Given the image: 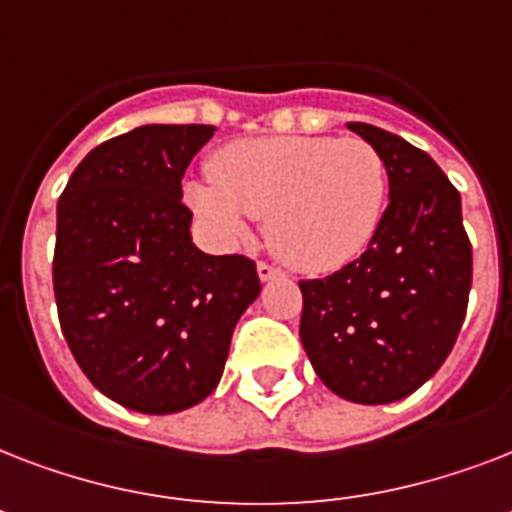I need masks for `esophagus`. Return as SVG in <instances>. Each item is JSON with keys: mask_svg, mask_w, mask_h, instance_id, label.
Instances as JSON below:
<instances>
[{"mask_svg": "<svg viewBox=\"0 0 512 512\" xmlns=\"http://www.w3.org/2000/svg\"><path fill=\"white\" fill-rule=\"evenodd\" d=\"M279 268H273V265L268 263H257V276H260V281H271L279 276Z\"/></svg>", "mask_w": 512, "mask_h": 512, "instance_id": "obj_1", "label": "esophagus"}]
</instances>
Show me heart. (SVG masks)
Instances as JSON below:
<instances>
[{"mask_svg":"<svg viewBox=\"0 0 512 512\" xmlns=\"http://www.w3.org/2000/svg\"><path fill=\"white\" fill-rule=\"evenodd\" d=\"M185 201L223 241L265 217L268 247L303 273H332L372 241L388 201V164L364 138L279 135L233 140Z\"/></svg>","mask_w":512,"mask_h":512,"instance_id":"b5f03b06","label":"heart"}]
</instances>
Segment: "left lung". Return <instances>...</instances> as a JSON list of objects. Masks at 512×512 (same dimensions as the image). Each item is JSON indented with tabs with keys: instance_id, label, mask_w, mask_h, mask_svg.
I'll return each mask as SVG.
<instances>
[{
	"instance_id": "8db88e82",
	"label": "left lung",
	"mask_w": 512,
	"mask_h": 512,
	"mask_svg": "<svg viewBox=\"0 0 512 512\" xmlns=\"http://www.w3.org/2000/svg\"><path fill=\"white\" fill-rule=\"evenodd\" d=\"M348 130L388 164V209L358 260L300 281V340L332 393L390 404L428 382L468 311L473 249L460 191L425 151L364 122Z\"/></svg>"
}]
</instances>
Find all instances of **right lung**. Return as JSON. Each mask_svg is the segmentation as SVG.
<instances>
[{
  "mask_svg": "<svg viewBox=\"0 0 512 512\" xmlns=\"http://www.w3.org/2000/svg\"><path fill=\"white\" fill-rule=\"evenodd\" d=\"M212 135V124L135 127L92 148L58 199L60 329L92 385L132 412L204 401L260 295L249 257L191 241L183 175Z\"/></svg>",
  "mask_w": 512,
  "mask_h": 512,
  "instance_id": "1",
  "label": "right lung"
}]
</instances>
